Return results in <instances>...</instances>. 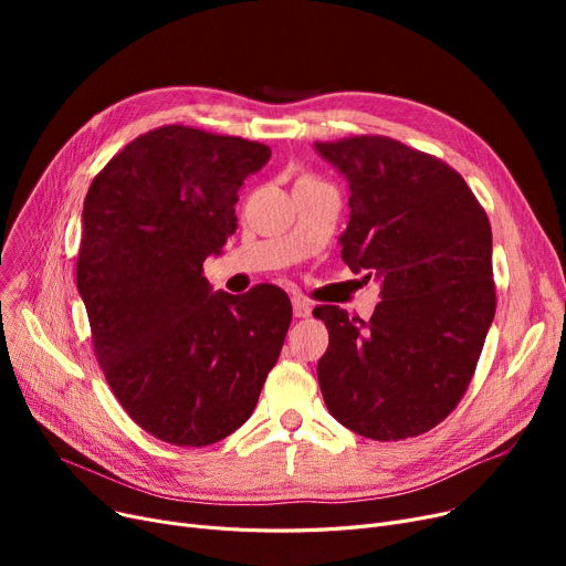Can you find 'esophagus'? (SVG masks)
<instances>
[{"instance_id":"esophagus-1","label":"esophagus","mask_w":566,"mask_h":566,"mask_svg":"<svg viewBox=\"0 0 566 566\" xmlns=\"http://www.w3.org/2000/svg\"><path fill=\"white\" fill-rule=\"evenodd\" d=\"M293 316L295 318L312 316V305L305 298H293Z\"/></svg>"}]
</instances>
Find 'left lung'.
<instances>
[{
  "label": "left lung",
  "instance_id": "obj_1",
  "mask_svg": "<svg viewBox=\"0 0 566 566\" xmlns=\"http://www.w3.org/2000/svg\"><path fill=\"white\" fill-rule=\"evenodd\" d=\"M314 148L348 184L342 259L382 298L369 321L314 310L331 335L316 367L323 401L365 438L420 436L463 397L493 323L489 218L450 165L397 139Z\"/></svg>",
  "mask_w": 566,
  "mask_h": 566
}]
</instances>
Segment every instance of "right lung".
<instances>
[{
    "label": "right lung",
    "mask_w": 566,
    "mask_h": 566,
    "mask_svg": "<svg viewBox=\"0 0 566 566\" xmlns=\"http://www.w3.org/2000/svg\"><path fill=\"white\" fill-rule=\"evenodd\" d=\"M271 148L163 126L130 142L84 199L77 291L112 392L151 436L203 448L245 424L291 323L289 295L213 291L201 265Z\"/></svg>",
    "instance_id": "add662e5"
}]
</instances>
